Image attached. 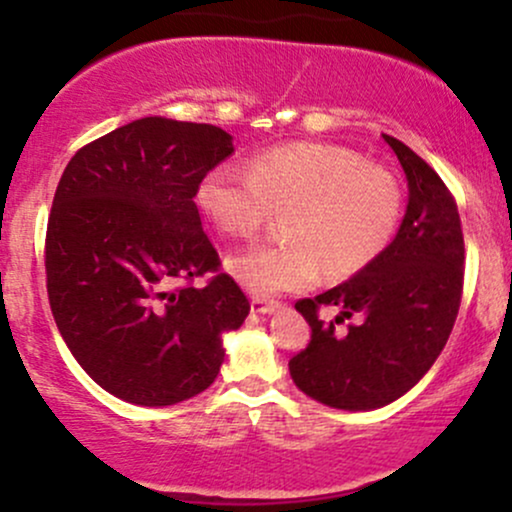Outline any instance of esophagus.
<instances>
[{
  "label": "esophagus",
  "mask_w": 512,
  "mask_h": 512,
  "mask_svg": "<svg viewBox=\"0 0 512 512\" xmlns=\"http://www.w3.org/2000/svg\"><path fill=\"white\" fill-rule=\"evenodd\" d=\"M250 308H252V313H262V315H269V313H274V310H279V301H269V298L252 296V301H250Z\"/></svg>",
  "instance_id": "34e87169"
}]
</instances>
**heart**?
I'll use <instances>...</instances> for the list:
<instances>
[{
    "label": "heart",
    "instance_id": "heart-1",
    "mask_svg": "<svg viewBox=\"0 0 512 512\" xmlns=\"http://www.w3.org/2000/svg\"><path fill=\"white\" fill-rule=\"evenodd\" d=\"M195 199L233 238H252L274 211H284V240L228 257V272L257 296L301 291L322 267L332 279L366 269L395 238L404 202L385 166L313 142L260 151L248 170L219 163L199 178Z\"/></svg>",
    "mask_w": 512,
    "mask_h": 512
}]
</instances>
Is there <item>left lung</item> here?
Returning <instances> with one entry per match:
<instances>
[{
  "instance_id": "1",
  "label": "left lung",
  "mask_w": 512,
  "mask_h": 512,
  "mask_svg": "<svg viewBox=\"0 0 512 512\" xmlns=\"http://www.w3.org/2000/svg\"><path fill=\"white\" fill-rule=\"evenodd\" d=\"M409 182V204L395 240L354 279L296 310L310 342L289 361L293 383L334 409L368 411L395 402L419 383L448 342L462 301L464 238L452 192L407 144L383 134ZM339 307L359 317L346 333L319 317Z\"/></svg>"
}]
</instances>
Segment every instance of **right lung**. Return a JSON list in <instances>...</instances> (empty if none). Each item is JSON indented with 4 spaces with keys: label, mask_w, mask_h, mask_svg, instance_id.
Wrapping results in <instances>:
<instances>
[{
    "label": "right lung",
    "mask_w": 512,
    "mask_h": 512,
    "mask_svg": "<svg viewBox=\"0 0 512 512\" xmlns=\"http://www.w3.org/2000/svg\"><path fill=\"white\" fill-rule=\"evenodd\" d=\"M231 154L221 127L142 117L64 168L45 236L50 308L79 366L125 402L168 407L207 390L221 334L250 313L195 204L199 178Z\"/></svg>",
    "instance_id": "obj_1"
}]
</instances>
